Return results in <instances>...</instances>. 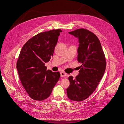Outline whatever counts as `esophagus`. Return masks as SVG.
<instances>
[{"label":"esophagus","instance_id":"1","mask_svg":"<svg viewBox=\"0 0 124 124\" xmlns=\"http://www.w3.org/2000/svg\"><path fill=\"white\" fill-rule=\"evenodd\" d=\"M60 75H61V77H66L67 76V74H66L65 72L62 71V72H60Z\"/></svg>","mask_w":124,"mask_h":124}]
</instances>
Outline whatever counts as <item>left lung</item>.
Returning <instances> with one entry per match:
<instances>
[{
  "mask_svg": "<svg viewBox=\"0 0 124 124\" xmlns=\"http://www.w3.org/2000/svg\"><path fill=\"white\" fill-rule=\"evenodd\" d=\"M68 33L78 39L77 60L82 65L75 79L68 77L70 85L67 95L79 102L88 98L97 87L106 69V59L100 41L92 32L79 29Z\"/></svg>",
  "mask_w": 124,
  "mask_h": 124,
  "instance_id": "left-lung-1",
  "label": "left lung"
}]
</instances>
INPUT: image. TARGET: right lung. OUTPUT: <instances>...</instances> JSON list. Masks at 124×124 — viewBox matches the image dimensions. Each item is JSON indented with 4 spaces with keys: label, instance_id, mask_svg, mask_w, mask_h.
<instances>
[{
    "label": "right lung",
    "instance_id": "right-lung-1",
    "mask_svg": "<svg viewBox=\"0 0 124 124\" xmlns=\"http://www.w3.org/2000/svg\"><path fill=\"white\" fill-rule=\"evenodd\" d=\"M60 29L40 33L22 47L17 70L22 86L30 97L36 101L47 99L59 80V72L46 70L45 63L53 56Z\"/></svg>",
    "mask_w": 124,
    "mask_h": 124
}]
</instances>
